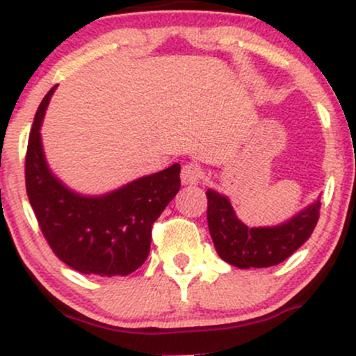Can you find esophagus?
<instances>
[{"label":"esophagus","mask_w":356,"mask_h":356,"mask_svg":"<svg viewBox=\"0 0 356 356\" xmlns=\"http://www.w3.org/2000/svg\"><path fill=\"white\" fill-rule=\"evenodd\" d=\"M201 177H202L201 165L194 164V162H189V164H186L182 167L181 181L184 186H194V184H197L199 181H201Z\"/></svg>","instance_id":"esophagus-1"}]
</instances>
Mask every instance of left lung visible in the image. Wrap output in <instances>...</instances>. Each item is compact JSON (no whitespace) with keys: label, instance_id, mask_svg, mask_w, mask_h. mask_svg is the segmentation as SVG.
<instances>
[{"label":"left lung","instance_id":"left-lung-1","mask_svg":"<svg viewBox=\"0 0 356 356\" xmlns=\"http://www.w3.org/2000/svg\"><path fill=\"white\" fill-rule=\"evenodd\" d=\"M207 224L220 259L241 269L269 268L283 263L312 236L320 218V197L286 222L248 227L238 219L231 201L207 189Z\"/></svg>","mask_w":356,"mask_h":356}]
</instances>
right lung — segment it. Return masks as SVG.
<instances>
[{"label": "right lung", "mask_w": 356, "mask_h": 356, "mask_svg": "<svg viewBox=\"0 0 356 356\" xmlns=\"http://www.w3.org/2000/svg\"><path fill=\"white\" fill-rule=\"evenodd\" d=\"M53 87L40 104L28 138L26 194L44 239L65 264L92 276H127L144 264L152 224L181 187L174 164L102 195L68 189L44 159L42 129Z\"/></svg>", "instance_id": "1"}]
</instances>
